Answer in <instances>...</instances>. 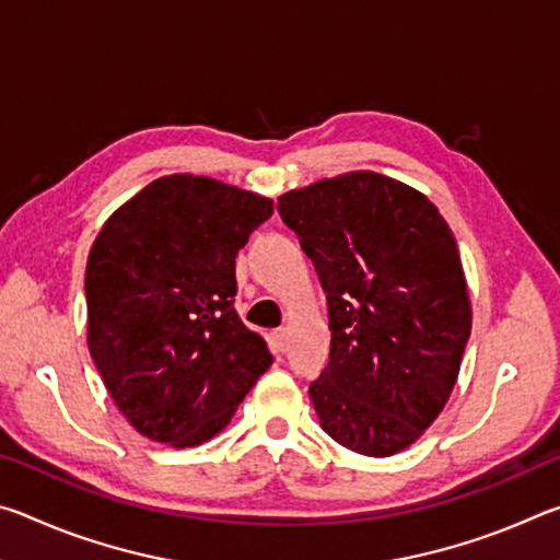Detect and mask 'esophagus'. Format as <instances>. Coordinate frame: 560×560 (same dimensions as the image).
Wrapping results in <instances>:
<instances>
[{
  "instance_id": "1",
  "label": "esophagus",
  "mask_w": 560,
  "mask_h": 560,
  "mask_svg": "<svg viewBox=\"0 0 560 560\" xmlns=\"http://www.w3.org/2000/svg\"><path fill=\"white\" fill-rule=\"evenodd\" d=\"M273 340H277V346L283 350V346H287V340H289V328L273 330Z\"/></svg>"
}]
</instances>
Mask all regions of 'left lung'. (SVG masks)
Segmentation results:
<instances>
[{
  "label": "left lung",
  "instance_id": "obj_1",
  "mask_svg": "<svg viewBox=\"0 0 560 560\" xmlns=\"http://www.w3.org/2000/svg\"><path fill=\"white\" fill-rule=\"evenodd\" d=\"M279 214L328 301L330 360L308 387L320 428L368 457L410 447L447 405L471 334L450 224L371 170L291 189Z\"/></svg>",
  "mask_w": 560,
  "mask_h": 560
}]
</instances>
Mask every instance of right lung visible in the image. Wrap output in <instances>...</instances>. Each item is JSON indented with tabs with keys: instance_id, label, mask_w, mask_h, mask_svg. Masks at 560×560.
<instances>
[{
	"instance_id": "add662e5",
	"label": "right lung",
	"mask_w": 560,
	"mask_h": 560,
	"mask_svg": "<svg viewBox=\"0 0 560 560\" xmlns=\"http://www.w3.org/2000/svg\"><path fill=\"white\" fill-rule=\"evenodd\" d=\"M269 197L202 175L158 177L118 207L86 267L89 350L143 438L197 447L269 371L267 340L234 311L236 252Z\"/></svg>"
}]
</instances>
